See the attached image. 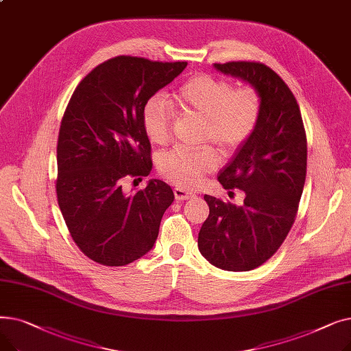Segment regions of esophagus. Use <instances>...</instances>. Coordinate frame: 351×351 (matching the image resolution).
<instances>
[{"instance_id":"obj_1","label":"esophagus","mask_w":351,"mask_h":351,"mask_svg":"<svg viewBox=\"0 0 351 351\" xmlns=\"http://www.w3.org/2000/svg\"><path fill=\"white\" fill-rule=\"evenodd\" d=\"M173 193H175V199L176 200H183V199H191L195 196L193 192H189V191H185L182 188H175L173 189Z\"/></svg>"}]
</instances>
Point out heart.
<instances>
[{"label":"heart","mask_w":351,"mask_h":351,"mask_svg":"<svg viewBox=\"0 0 351 351\" xmlns=\"http://www.w3.org/2000/svg\"><path fill=\"white\" fill-rule=\"evenodd\" d=\"M173 101L183 114L204 118L200 139L212 142L223 155L234 152L250 139L262 114V99L254 88H234L230 81L209 73L182 84L173 92ZM173 118V108L163 98L147 101L142 114L147 139L156 145L168 142ZM216 165L217 158L210 147H173L159 158L158 168L176 185L193 188Z\"/></svg>","instance_id":"heart-1"}]
</instances>
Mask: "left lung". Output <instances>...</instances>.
I'll use <instances>...</instances> for the list:
<instances>
[{
    "instance_id": "8db88e82",
    "label": "left lung",
    "mask_w": 351,
    "mask_h": 351,
    "mask_svg": "<svg viewBox=\"0 0 351 351\" xmlns=\"http://www.w3.org/2000/svg\"><path fill=\"white\" fill-rule=\"evenodd\" d=\"M213 66L259 92L262 114L254 134L217 176L225 189L245 192L243 205L205 195L209 216L197 246L213 266L247 271L278 252L296 219L306 180V132L296 98L273 69L247 61Z\"/></svg>"
}]
</instances>
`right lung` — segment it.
I'll return each instance as SVG.
<instances>
[{"mask_svg": "<svg viewBox=\"0 0 351 351\" xmlns=\"http://www.w3.org/2000/svg\"><path fill=\"white\" fill-rule=\"evenodd\" d=\"M186 65L121 55L92 69L73 90L60 128L57 196L73 242L90 261L125 266L156 242L175 199L171 186L151 179L128 195L122 182L152 171L143 108Z\"/></svg>", "mask_w": 351, "mask_h": 351, "instance_id": "add662e5", "label": "right lung"}]
</instances>
